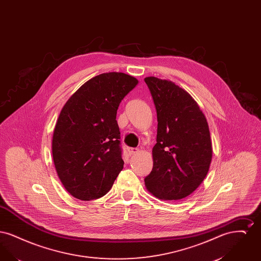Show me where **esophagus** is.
<instances>
[{
    "mask_svg": "<svg viewBox=\"0 0 261 261\" xmlns=\"http://www.w3.org/2000/svg\"><path fill=\"white\" fill-rule=\"evenodd\" d=\"M139 151V149H136V148H128V153H129V155H133V154H135Z\"/></svg>",
    "mask_w": 261,
    "mask_h": 261,
    "instance_id": "esophagus-1",
    "label": "esophagus"
}]
</instances>
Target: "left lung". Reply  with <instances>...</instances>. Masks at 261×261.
<instances>
[{
	"mask_svg": "<svg viewBox=\"0 0 261 261\" xmlns=\"http://www.w3.org/2000/svg\"><path fill=\"white\" fill-rule=\"evenodd\" d=\"M158 116L153 166L145 178L158 199L179 200L204 180L211 159V133L204 114L189 93L175 83L146 77Z\"/></svg>",
	"mask_w": 261,
	"mask_h": 261,
	"instance_id": "8db88e82",
	"label": "left lung"
}]
</instances>
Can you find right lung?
<instances>
[{
  "instance_id": "1",
  "label": "right lung",
  "mask_w": 261,
  "mask_h": 261,
  "mask_svg": "<svg viewBox=\"0 0 261 261\" xmlns=\"http://www.w3.org/2000/svg\"><path fill=\"white\" fill-rule=\"evenodd\" d=\"M137 84L136 78L122 72L102 73L62 108L53 135V159L62 185L76 199L101 198L122 170L116 112Z\"/></svg>"
}]
</instances>
